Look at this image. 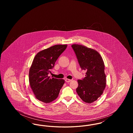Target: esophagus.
<instances>
[{"label": "esophagus", "mask_w": 133, "mask_h": 133, "mask_svg": "<svg viewBox=\"0 0 133 133\" xmlns=\"http://www.w3.org/2000/svg\"><path fill=\"white\" fill-rule=\"evenodd\" d=\"M71 81H72V80L69 79H65V81L67 83L70 82H71Z\"/></svg>", "instance_id": "obj_1"}]
</instances>
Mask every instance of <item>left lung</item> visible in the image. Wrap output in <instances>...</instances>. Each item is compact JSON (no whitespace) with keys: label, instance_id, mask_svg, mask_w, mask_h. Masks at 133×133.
<instances>
[{"label":"left lung","instance_id":"obj_1","mask_svg":"<svg viewBox=\"0 0 133 133\" xmlns=\"http://www.w3.org/2000/svg\"><path fill=\"white\" fill-rule=\"evenodd\" d=\"M82 70L86 71V77L78 80L76 92L83 101L92 103L101 96L106 87L105 65L100 54L94 49L84 45H72Z\"/></svg>","mask_w":133,"mask_h":133}]
</instances>
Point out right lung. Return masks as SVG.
<instances>
[{"label":"right lung","mask_w":133,"mask_h":133,"mask_svg":"<svg viewBox=\"0 0 133 133\" xmlns=\"http://www.w3.org/2000/svg\"><path fill=\"white\" fill-rule=\"evenodd\" d=\"M67 45H55L39 52L34 57L29 72L30 85L35 97L45 103L55 100L65 81L64 79L50 78L51 73L59 56Z\"/></svg>","instance_id":"add662e5"}]
</instances>
